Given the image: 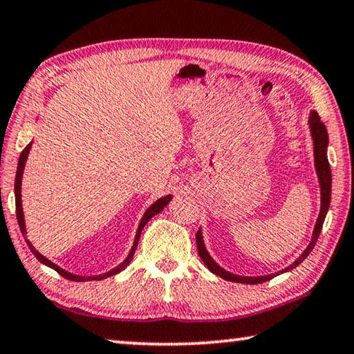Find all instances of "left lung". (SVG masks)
Listing matches in <instances>:
<instances>
[{"mask_svg": "<svg viewBox=\"0 0 354 354\" xmlns=\"http://www.w3.org/2000/svg\"><path fill=\"white\" fill-rule=\"evenodd\" d=\"M308 124H310V131H312V138H313V153H315V167H317V174H318V180H319V188H322V210H319V216L317 223H315V230H313V236H312V241H310L308 247L304 250V253L299 257L295 263L291 266H288L286 269L277 272V274H270V275H263V277H241V275H234L231 272L225 270L223 268H220L218 264L215 263L212 257L209 254L207 250H205L204 245V241H203V234L201 231L196 232V243H198V253L201 259L204 261V264L207 266L210 272H214L215 275L221 277V279L225 280H230V281H236V283H247V285H258V283H263V281H268L270 279H274L279 274H283V272H288L291 269L297 268L299 264L302 263L304 259H306L310 252H312L315 243H317L318 237H319V232H322V227H323V223L326 218V214H328V209H329V203H330V183H333V178H330V166H329V161H328V153H326V150H328V142H329V138H328V129H326L324 123L322 122V118L317 112H312L308 117Z\"/></svg>", "mask_w": 354, "mask_h": 354, "instance_id": "obj_1", "label": "left lung"}]
</instances>
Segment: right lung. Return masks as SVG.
<instances>
[{"label": "right lung", "instance_id": "add662e5", "mask_svg": "<svg viewBox=\"0 0 354 354\" xmlns=\"http://www.w3.org/2000/svg\"><path fill=\"white\" fill-rule=\"evenodd\" d=\"M30 149H31V144H28V145L25 147L24 150H21V153H20V158H19V165H17V174H15V183H14V192H15V214H17V221H19L20 231H21V234H24V237H25V234H26V230H25L24 209H21V194H20V189H21V174H24V167H25L26 158H28ZM171 199H172V196H171V194H167V196H165V198H160L158 201H155V203L151 204L149 209H147V212H145L144 216H142V220H140V223H139L138 232H136V239H134V243H133V248H131V252H129V254H128V257H127V259H124L122 264H118L117 268H113L112 270L106 272V274L95 275V277H82V275H74V274H71V272H66V270H64V269L58 268L57 264H53L52 261H48L46 257H42V254H41L39 252H37V250H36L35 247H32V243L28 241V239H25V241H26V245L30 247V250H31V252H32V254H35V257H36L37 259H39L42 264H46V266H48V268H52L53 270H57L59 275L64 277V279H68V280H73V281L102 280V279H106V277H112V275L118 274V272H122L124 268H127V266H128L129 263H131V259H133V257H134V252H136V247H138V242H139L140 232H142L144 226L147 225V223H149V220L151 218V216L156 215V214H160V212H161L162 209H165L167 204H169V201H171Z\"/></svg>", "mask_w": 354, "mask_h": 354}]
</instances>
